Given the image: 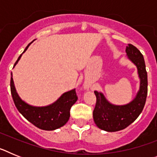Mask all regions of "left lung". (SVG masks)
<instances>
[{
  "label": "left lung",
  "mask_w": 157,
  "mask_h": 157,
  "mask_svg": "<svg viewBox=\"0 0 157 157\" xmlns=\"http://www.w3.org/2000/svg\"><path fill=\"white\" fill-rule=\"evenodd\" d=\"M127 56L138 69L140 88L132 101L124 105H112L101 92L94 91L97 98L93 116L98 128L116 132L130 125L139 116L145 106L148 93V78L143 55L131 44L126 48Z\"/></svg>",
  "instance_id": "8db88e82"
}]
</instances>
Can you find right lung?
Segmentation results:
<instances>
[{
	"label": "right lung",
	"mask_w": 157,
	"mask_h": 157,
	"mask_svg": "<svg viewBox=\"0 0 157 157\" xmlns=\"http://www.w3.org/2000/svg\"><path fill=\"white\" fill-rule=\"evenodd\" d=\"M30 44L31 43L26 47L23 52L27 51ZM22 54L19 56L14 67L20 59ZM10 86L12 99L18 111L29 122L41 130H54L65 125L70 118L71 108L78 100L75 90L74 89L62 94L57 101L51 105L44 107L32 106L26 103L19 97L14 85L12 74Z\"/></svg>",
	"instance_id": "1"
}]
</instances>
